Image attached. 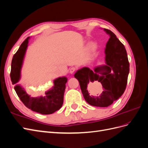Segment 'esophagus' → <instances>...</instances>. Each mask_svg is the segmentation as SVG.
<instances>
[{
	"mask_svg": "<svg viewBox=\"0 0 148 148\" xmlns=\"http://www.w3.org/2000/svg\"><path fill=\"white\" fill-rule=\"evenodd\" d=\"M75 70H76L75 67H71V68L69 70V73H71V74H72V73H73V72Z\"/></svg>",
	"mask_w": 148,
	"mask_h": 148,
	"instance_id": "34e87169",
	"label": "esophagus"
}]
</instances>
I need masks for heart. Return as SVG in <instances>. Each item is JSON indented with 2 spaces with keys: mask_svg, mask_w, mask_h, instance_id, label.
Returning a JSON list of instances; mask_svg holds the SVG:
<instances>
[{
  "mask_svg": "<svg viewBox=\"0 0 148 148\" xmlns=\"http://www.w3.org/2000/svg\"><path fill=\"white\" fill-rule=\"evenodd\" d=\"M97 47V44L95 41H91L89 43L88 45V49L90 51H93L96 50Z\"/></svg>",
  "mask_w": 148,
  "mask_h": 148,
  "instance_id": "obj_1",
  "label": "heart"
}]
</instances>
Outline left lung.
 I'll return each instance as SVG.
<instances>
[{"label":"left lung","instance_id":"1","mask_svg":"<svg viewBox=\"0 0 148 148\" xmlns=\"http://www.w3.org/2000/svg\"><path fill=\"white\" fill-rule=\"evenodd\" d=\"M103 29L110 37L104 51L106 65L97 66L93 70L84 66L74 75L85 101L92 106L100 107H108L122 96L130 71L123 44L110 30Z\"/></svg>","mask_w":148,"mask_h":148}]
</instances>
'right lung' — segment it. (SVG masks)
Masks as SVG:
<instances>
[{
  "label": "right lung",
  "mask_w": 148,
  "mask_h": 148,
  "mask_svg": "<svg viewBox=\"0 0 148 148\" xmlns=\"http://www.w3.org/2000/svg\"><path fill=\"white\" fill-rule=\"evenodd\" d=\"M29 39L30 37H28L25 39L13 57L10 73L13 84L17 83L21 78V70ZM66 82V77L56 78L53 82V86L45 92V95L36 97H31L29 95L20 84H16L14 89L18 96L26 107L38 113L47 115L59 110L63 105Z\"/></svg>",
  "instance_id": "obj_1"
}]
</instances>
